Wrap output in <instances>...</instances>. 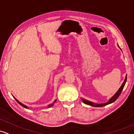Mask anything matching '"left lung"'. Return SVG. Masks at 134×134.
<instances>
[{
    "label": "left lung",
    "instance_id": "1",
    "mask_svg": "<svg viewBox=\"0 0 134 134\" xmlns=\"http://www.w3.org/2000/svg\"><path fill=\"white\" fill-rule=\"evenodd\" d=\"M119 48H120V47H119ZM126 78H127V75H126L125 81H124V82L123 83V84H122V85L121 86V87L119 88V89L118 90V92L115 93V95L112 98H110V99L109 101H108L107 103H103V104H96V103H92V102H91V101H89L86 100V99H81V100H82L83 102L85 104H87V105H91V106H92V107H103V106H105V105H108V104L112 103L114 102V101L116 100L117 99H118V97L119 96V95H120L122 91H123V89L124 88V86H125V83H126Z\"/></svg>",
    "mask_w": 134,
    "mask_h": 134
}]
</instances>
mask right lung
Instances as JSON below:
<instances>
[{
	"label": "right lung",
	"instance_id": "right-lung-1",
	"mask_svg": "<svg viewBox=\"0 0 134 134\" xmlns=\"http://www.w3.org/2000/svg\"><path fill=\"white\" fill-rule=\"evenodd\" d=\"M15 100H16V101H17V102L18 103H19L20 104V105H21V106H22V107H24V108H27V107L26 106V105H23V104H22V103H21L20 102H19V101H18L17 100V99H16V98H15ZM56 102V100L55 101H54V102H53V103H52V104H50V105H49V107H52V106H53V105H54V103H55Z\"/></svg>",
	"mask_w": 134,
	"mask_h": 134
}]
</instances>
